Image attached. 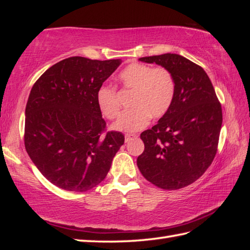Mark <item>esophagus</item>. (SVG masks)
Wrapping results in <instances>:
<instances>
[{
	"label": "esophagus",
	"mask_w": 250,
	"mask_h": 250,
	"mask_svg": "<svg viewBox=\"0 0 250 250\" xmlns=\"http://www.w3.org/2000/svg\"><path fill=\"white\" fill-rule=\"evenodd\" d=\"M136 137H137V135H135V134H126L125 135V143L134 140V139H136Z\"/></svg>",
	"instance_id": "1"
}]
</instances>
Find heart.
Segmentation results:
<instances>
[{"label": "heart", "instance_id": "b5f03b06", "mask_svg": "<svg viewBox=\"0 0 250 250\" xmlns=\"http://www.w3.org/2000/svg\"><path fill=\"white\" fill-rule=\"evenodd\" d=\"M118 82L132 91L131 109L122 113L113 128L116 131L133 133L149 124L152 117L159 119L171 108L175 97V81L167 68L151 67L143 63H131L118 75ZM98 107L105 118L114 119L120 111L116 88L103 84L97 94Z\"/></svg>", "mask_w": 250, "mask_h": 250}]
</instances>
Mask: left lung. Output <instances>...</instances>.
<instances>
[{"instance_id":"1","label":"left lung","mask_w":250,"mask_h":250,"mask_svg":"<svg viewBox=\"0 0 250 250\" xmlns=\"http://www.w3.org/2000/svg\"><path fill=\"white\" fill-rule=\"evenodd\" d=\"M139 60L172 73L175 97L167 113L141 134L145 149L137 158V167L159 188H184L199 179L214 160L222 125L221 105L205 71L187 58L164 54Z\"/></svg>"}]
</instances>
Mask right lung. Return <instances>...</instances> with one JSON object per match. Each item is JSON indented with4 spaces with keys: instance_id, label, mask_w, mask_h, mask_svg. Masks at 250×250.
Segmentation results:
<instances>
[{
    "instance_id": "1",
    "label": "right lung",
    "mask_w": 250,
    "mask_h": 250,
    "mask_svg": "<svg viewBox=\"0 0 250 250\" xmlns=\"http://www.w3.org/2000/svg\"><path fill=\"white\" fill-rule=\"evenodd\" d=\"M121 62L71 57L49 67L32 87L25 106V150L57 187L75 192L94 188L124 145L121 132H105L95 99Z\"/></svg>"
}]
</instances>
